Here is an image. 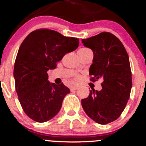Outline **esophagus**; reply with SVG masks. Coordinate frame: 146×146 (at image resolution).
Returning <instances> with one entry per match:
<instances>
[{"label": "esophagus", "instance_id": "34e87169", "mask_svg": "<svg viewBox=\"0 0 146 146\" xmlns=\"http://www.w3.org/2000/svg\"><path fill=\"white\" fill-rule=\"evenodd\" d=\"M79 86H78V85H75V86H71V88H70V89H71V90H77Z\"/></svg>", "mask_w": 146, "mask_h": 146}]
</instances>
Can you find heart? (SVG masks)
<instances>
[{
    "label": "heart",
    "mask_w": 146,
    "mask_h": 146,
    "mask_svg": "<svg viewBox=\"0 0 146 146\" xmlns=\"http://www.w3.org/2000/svg\"><path fill=\"white\" fill-rule=\"evenodd\" d=\"M79 78V76H76V79H78Z\"/></svg>",
    "instance_id": "b5f03b06"
}]
</instances>
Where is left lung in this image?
I'll return each instance as SVG.
<instances>
[{"mask_svg": "<svg viewBox=\"0 0 146 146\" xmlns=\"http://www.w3.org/2000/svg\"><path fill=\"white\" fill-rule=\"evenodd\" d=\"M84 46L93 52L90 80L103 78L101 90L92 88L82 106L90 119L100 124L114 121L124 110L132 86L129 57L121 42L109 32L82 39Z\"/></svg>", "mask_w": 146, "mask_h": 146, "instance_id": "obj_1", "label": "left lung"}]
</instances>
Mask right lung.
Wrapping results in <instances>:
<instances>
[{"instance_id":"1","label":"right lung","mask_w":146,"mask_h":146,"mask_svg":"<svg viewBox=\"0 0 146 146\" xmlns=\"http://www.w3.org/2000/svg\"><path fill=\"white\" fill-rule=\"evenodd\" d=\"M78 46V38L47 29L32 31L22 42L14 64L15 86L22 108L33 121H47L61 109L71 91L63 83L49 82L47 71Z\"/></svg>"}]
</instances>
